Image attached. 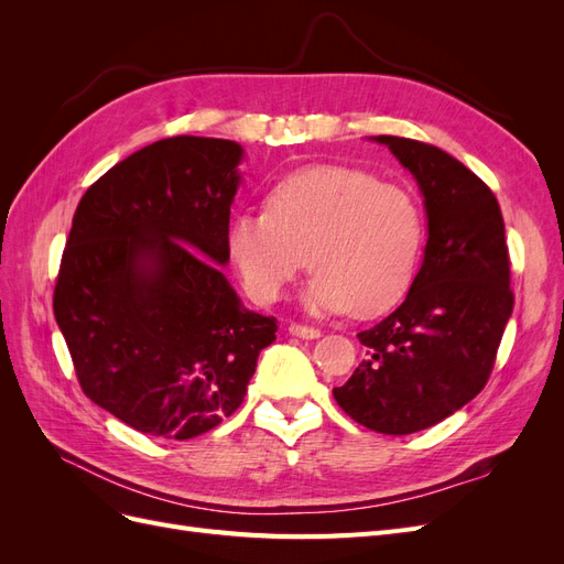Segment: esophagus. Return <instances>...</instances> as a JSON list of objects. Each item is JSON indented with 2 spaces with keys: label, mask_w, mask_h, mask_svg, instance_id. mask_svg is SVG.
<instances>
[{
  "label": "esophagus",
  "mask_w": 564,
  "mask_h": 564,
  "mask_svg": "<svg viewBox=\"0 0 564 564\" xmlns=\"http://www.w3.org/2000/svg\"><path fill=\"white\" fill-rule=\"evenodd\" d=\"M289 334L292 336H299V338H319V332L313 329V327H303V324H289Z\"/></svg>",
  "instance_id": "1"
}]
</instances>
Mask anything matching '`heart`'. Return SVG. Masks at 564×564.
Returning a JSON list of instances; mask_svg holds the SVG:
<instances>
[{
  "instance_id": "1",
  "label": "heart",
  "mask_w": 564,
  "mask_h": 564,
  "mask_svg": "<svg viewBox=\"0 0 564 564\" xmlns=\"http://www.w3.org/2000/svg\"><path fill=\"white\" fill-rule=\"evenodd\" d=\"M228 253L247 294L278 301L305 268V311L357 317L395 305L412 284L423 245L416 199L362 169L319 164L272 187L265 212H240L228 226Z\"/></svg>"
}]
</instances>
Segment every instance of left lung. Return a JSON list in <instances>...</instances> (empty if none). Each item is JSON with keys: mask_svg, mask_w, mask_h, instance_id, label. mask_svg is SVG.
Instances as JSON below:
<instances>
[{"mask_svg": "<svg viewBox=\"0 0 564 564\" xmlns=\"http://www.w3.org/2000/svg\"><path fill=\"white\" fill-rule=\"evenodd\" d=\"M371 141L414 176L429 240L400 308L357 334L367 357L334 398L365 429L409 435L452 416L489 379L513 313L506 228L497 197L449 152L400 135Z\"/></svg>", "mask_w": 564, "mask_h": 564, "instance_id": "1", "label": "left lung"}]
</instances>
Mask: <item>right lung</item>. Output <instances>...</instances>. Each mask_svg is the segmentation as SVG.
<instances>
[{
  "label": "right lung",
  "instance_id": "add662e5",
  "mask_svg": "<svg viewBox=\"0 0 564 564\" xmlns=\"http://www.w3.org/2000/svg\"><path fill=\"white\" fill-rule=\"evenodd\" d=\"M245 148L174 135L115 164L82 197L54 294L87 398L133 431L191 440L247 395L278 319L224 275Z\"/></svg>",
  "mask_w": 564,
  "mask_h": 564
}]
</instances>
